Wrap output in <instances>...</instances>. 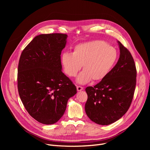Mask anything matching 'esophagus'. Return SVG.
Instances as JSON below:
<instances>
[{
    "label": "esophagus",
    "instance_id": "esophagus-1",
    "mask_svg": "<svg viewBox=\"0 0 150 150\" xmlns=\"http://www.w3.org/2000/svg\"><path fill=\"white\" fill-rule=\"evenodd\" d=\"M76 89L78 91H81L83 89V88L81 87V86H76Z\"/></svg>",
    "mask_w": 150,
    "mask_h": 150
}]
</instances>
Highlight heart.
I'll return each instance as SVG.
<instances>
[{"mask_svg":"<svg viewBox=\"0 0 150 150\" xmlns=\"http://www.w3.org/2000/svg\"><path fill=\"white\" fill-rule=\"evenodd\" d=\"M118 58L115 49L102 41L83 42L75 46L72 53L62 54L61 62L66 74L75 76L83 67V70L76 78L77 83L85 84L92 80H103L114 66Z\"/></svg>","mask_w":150,"mask_h":150,"instance_id":"heart-1","label":"heart"}]
</instances>
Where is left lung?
<instances>
[{
    "mask_svg": "<svg viewBox=\"0 0 150 150\" xmlns=\"http://www.w3.org/2000/svg\"><path fill=\"white\" fill-rule=\"evenodd\" d=\"M120 57L108 75L95 86L86 88L85 111L89 119L101 125L111 124L127 112L136 85L137 71L129 51L118 41Z\"/></svg>",
    "mask_w": 150,
    "mask_h": 150,
    "instance_id": "8db88e82",
    "label": "left lung"
}]
</instances>
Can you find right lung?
I'll use <instances>...</instances> for the list:
<instances>
[{"mask_svg":"<svg viewBox=\"0 0 150 150\" xmlns=\"http://www.w3.org/2000/svg\"><path fill=\"white\" fill-rule=\"evenodd\" d=\"M67 35L36 36L23 50L18 69V89L28 114L45 125L57 122L67 101L76 93V86L62 73L61 51Z\"/></svg>","mask_w":150,"mask_h":150,"instance_id":"add662e5","label":"right lung"}]
</instances>
